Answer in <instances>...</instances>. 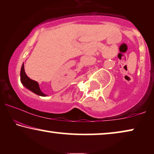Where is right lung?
I'll return each mask as SVG.
<instances>
[{
  "mask_svg": "<svg viewBox=\"0 0 154 154\" xmlns=\"http://www.w3.org/2000/svg\"><path fill=\"white\" fill-rule=\"evenodd\" d=\"M20 79H21V82H22V83L23 84V85L25 86L26 88H28L29 90H31V91L34 92L35 94H36L38 95H40V96L46 95V94H45L41 92V90L39 88L38 83L36 81L29 79V78L27 76L24 71V64H23L22 69H21Z\"/></svg>",
  "mask_w": 154,
  "mask_h": 154,
  "instance_id": "add662e5",
  "label": "right lung"
}]
</instances>
